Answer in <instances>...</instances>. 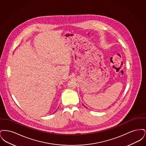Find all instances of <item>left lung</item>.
<instances>
[{"label":"left lung","mask_w":146,"mask_h":146,"mask_svg":"<svg viewBox=\"0 0 146 146\" xmlns=\"http://www.w3.org/2000/svg\"><path fill=\"white\" fill-rule=\"evenodd\" d=\"M84 107H85V106H84Z\"/></svg>","instance_id":"8db88e82"}]
</instances>
